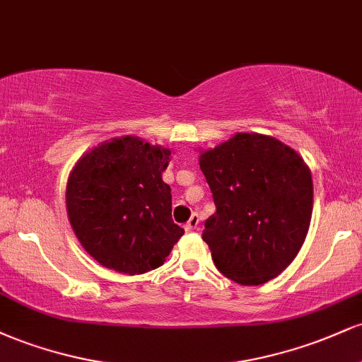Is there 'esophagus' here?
I'll return each instance as SVG.
<instances>
[{
    "label": "esophagus",
    "mask_w": 362,
    "mask_h": 362,
    "mask_svg": "<svg viewBox=\"0 0 362 362\" xmlns=\"http://www.w3.org/2000/svg\"><path fill=\"white\" fill-rule=\"evenodd\" d=\"M197 228H199V216L192 214V216H190L189 221H187V224H185V230L187 231H194V230H197Z\"/></svg>",
    "instance_id": "1"
}]
</instances>
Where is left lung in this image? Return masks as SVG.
<instances>
[{"instance_id":"left-lung-1","label":"left lung","mask_w":362,"mask_h":362,"mask_svg":"<svg viewBox=\"0 0 362 362\" xmlns=\"http://www.w3.org/2000/svg\"><path fill=\"white\" fill-rule=\"evenodd\" d=\"M216 204L204 223L218 271L243 286L274 279L308 233L313 182L303 158L272 136L236 132L199 158Z\"/></svg>"}]
</instances>
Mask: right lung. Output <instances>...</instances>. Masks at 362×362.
Instances as JSON below:
<instances>
[{
	"label": "right lung",
	"mask_w": 362,
	"mask_h": 362,
	"mask_svg": "<svg viewBox=\"0 0 362 362\" xmlns=\"http://www.w3.org/2000/svg\"><path fill=\"white\" fill-rule=\"evenodd\" d=\"M170 155L122 136L74 165L66 185L68 218L83 248L103 267L129 276L153 271L184 235L172 219V189L161 178Z\"/></svg>",
	"instance_id": "add662e5"
}]
</instances>
